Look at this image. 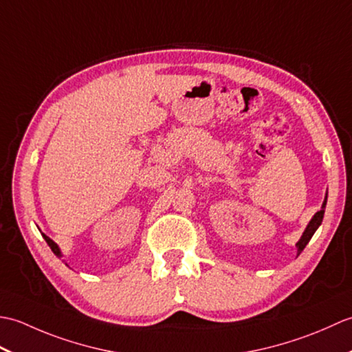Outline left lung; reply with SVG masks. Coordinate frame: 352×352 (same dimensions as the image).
I'll list each match as a JSON object with an SVG mask.
<instances>
[{"instance_id":"8db88e82","label":"left lung","mask_w":352,"mask_h":352,"mask_svg":"<svg viewBox=\"0 0 352 352\" xmlns=\"http://www.w3.org/2000/svg\"><path fill=\"white\" fill-rule=\"evenodd\" d=\"M325 206H327V195H325V199H324V203H322V207H320V210H319L318 213H315V216H313L311 221L309 222L307 228L304 230V233H302L301 239H300V241H298V243H296V248H298V256H300V254L302 252V250L305 248V245H307V243L310 242L311 236L315 234V231L319 228L320 223H322V219H324V213H325Z\"/></svg>"}]
</instances>
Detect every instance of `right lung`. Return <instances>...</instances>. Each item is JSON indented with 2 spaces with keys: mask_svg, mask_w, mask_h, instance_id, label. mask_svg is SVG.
Returning <instances> with one entry per match:
<instances>
[{
  "mask_svg": "<svg viewBox=\"0 0 352 352\" xmlns=\"http://www.w3.org/2000/svg\"><path fill=\"white\" fill-rule=\"evenodd\" d=\"M42 236H43V239H45V241H47V243H48V246H50V248H51V251H52V252H54L57 257H62V252H60V250H58V246H57V243H54V242H52V241H51V239H50L48 236H45V234H42Z\"/></svg>",
  "mask_w": 352,
  "mask_h": 352,
  "instance_id": "add662e5",
  "label": "right lung"
}]
</instances>
